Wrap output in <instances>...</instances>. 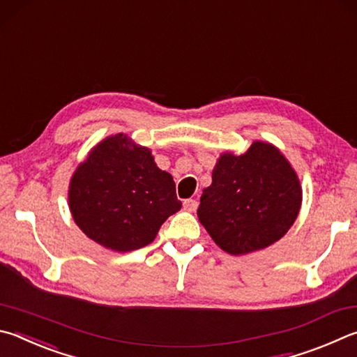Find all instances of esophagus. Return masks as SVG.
<instances>
[{"label":"esophagus","mask_w":357,"mask_h":357,"mask_svg":"<svg viewBox=\"0 0 357 357\" xmlns=\"http://www.w3.org/2000/svg\"><path fill=\"white\" fill-rule=\"evenodd\" d=\"M197 207H198V201H197V199L189 198V199L184 201V211H187V212H195Z\"/></svg>","instance_id":"obj_1"}]
</instances>
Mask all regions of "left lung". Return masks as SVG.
Segmentation results:
<instances>
[{
  "mask_svg": "<svg viewBox=\"0 0 357 357\" xmlns=\"http://www.w3.org/2000/svg\"><path fill=\"white\" fill-rule=\"evenodd\" d=\"M199 201V223L212 241L242 256L286 236L300 213L303 189L280 148L255 140L243 154H220Z\"/></svg>",
  "mask_w": 357,
  "mask_h": 357,
  "instance_id": "8db88e82",
  "label": "left lung"
}]
</instances>
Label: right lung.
<instances>
[{
  "instance_id": "1",
  "label": "right lung",
  "mask_w": 357,
  "mask_h": 357,
  "mask_svg": "<svg viewBox=\"0 0 357 357\" xmlns=\"http://www.w3.org/2000/svg\"><path fill=\"white\" fill-rule=\"evenodd\" d=\"M181 206L172 174L156 165L150 148L123 132L96 144L68 185V207L77 228L119 252L151 243Z\"/></svg>"
}]
</instances>
